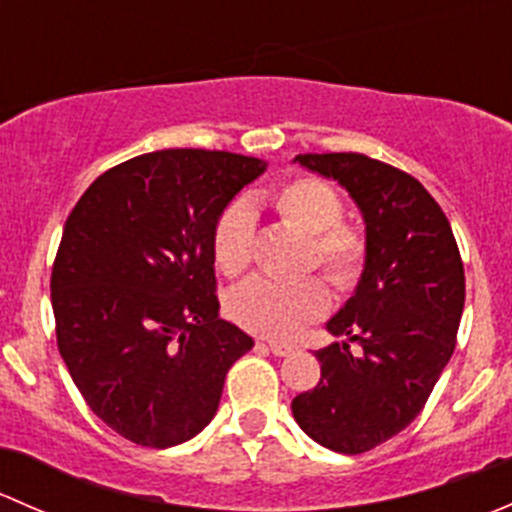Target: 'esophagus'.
<instances>
[{
  "mask_svg": "<svg viewBox=\"0 0 512 512\" xmlns=\"http://www.w3.org/2000/svg\"><path fill=\"white\" fill-rule=\"evenodd\" d=\"M267 347H270V352L275 354V356H289V354L294 352L292 344H282V342H270V344H267Z\"/></svg>",
  "mask_w": 512,
  "mask_h": 512,
  "instance_id": "1",
  "label": "esophagus"
}]
</instances>
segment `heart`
<instances>
[{"label":"heart","instance_id":"heart-1","mask_svg":"<svg viewBox=\"0 0 512 512\" xmlns=\"http://www.w3.org/2000/svg\"><path fill=\"white\" fill-rule=\"evenodd\" d=\"M275 208L289 225L312 235V260L342 289H352L366 267V240L344 225V200L319 178H294L275 195ZM215 265L237 277L255 257V213L235 200L220 213L213 230ZM329 289L317 277L277 282L255 277L230 294L232 319L250 332L270 339H289L329 309Z\"/></svg>","mask_w":512,"mask_h":512}]
</instances>
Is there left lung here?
Instances as JSON below:
<instances>
[{
    "mask_svg": "<svg viewBox=\"0 0 512 512\" xmlns=\"http://www.w3.org/2000/svg\"><path fill=\"white\" fill-rule=\"evenodd\" d=\"M294 160L337 180L366 225L364 275L327 322L344 339L314 354L322 379L292 401L309 438L356 456L404 431L426 406L456 349L466 275L451 223L414 175L361 153Z\"/></svg>",
    "mask_w": 512,
    "mask_h": 512,
    "instance_id": "obj_1",
    "label": "left lung"
}]
</instances>
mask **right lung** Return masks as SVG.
I'll use <instances>...</instances> for the list:
<instances>
[{"label":"right lung","instance_id":"1","mask_svg":"<svg viewBox=\"0 0 512 512\" xmlns=\"http://www.w3.org/2000/svg\"><path fill=\"white\" fill-rule=\"evenodd\" d=\"M265 168L203 148L143 153L98 175L66 218L51 270L56 344L118 436L151 448L193 438L255 347L218 314L213 230Z\"/></svg>","mask_w":512,"mask_h":512}]
</instances>
